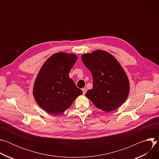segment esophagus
<instances>
[{
  "instance_id": "obj_1",
  "label": "esophagus",
  "mask_w": 159,
  "mask_h": 159,
  "mask_svg": "<svg viewBox=\"0 0 159 159\" xmlns=\"http://www.w3.org/2000/svg\"><path fill=\"white\" fill-rule=\"evenodd\" d=\"M82 92H83V94L84 95V94L86 93V91H87L86 89H85V88H83V89H82Z\"/></svg>"
}]
</instances>
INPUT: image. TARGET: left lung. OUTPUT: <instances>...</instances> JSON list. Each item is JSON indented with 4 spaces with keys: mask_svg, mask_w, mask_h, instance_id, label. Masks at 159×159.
<instances>
[{
    "mask_svg": "<svg viewBox=\"0 0 159 159\" xmlns=\"http://www.w3.org/2000/svg\"><path fill=\"white\" fill-rule=\"evenodd\" d=\"M81 59L93 78V88L85 96L99 109L107 112L116 110L129 93V80L120 63L111 54L101 50L84 53Z\"/></svg>",
    "mask_w": 159,
    "mask_h": 159,
    "instance_id": "8db88e82",
    "label": "left lung"
}]
</instances>
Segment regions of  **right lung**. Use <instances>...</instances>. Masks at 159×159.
I'll return each instance as SVG.
<instances>
[{"label":"right lung","mask_w":159,"mask_h":159,"mask_svg":"<svg viewBox=\"0 0 159 159\" xmlns=\"http://www.w3.org/2000/svg\"><path fill=\"white\" fill-rule=\"evenodd\" d=\"M74 53L59 52L45 61L33 85V96L40 107L52 115L69 108L82 91L69 77V72L77 60Z\"/></svg>","instance_id":"right-lung-1"}]
</instances>
